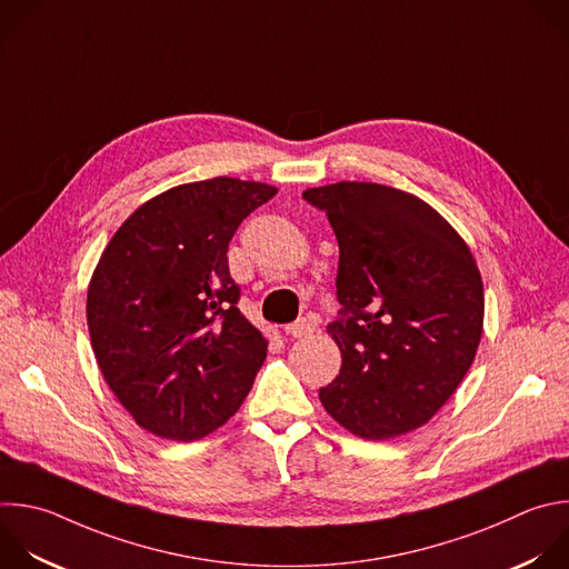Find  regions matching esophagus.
<instances>
[{"mask_svg":"<svg viewBox=\"0 0 569 569\" xmlns=\"http://www.w3.org/2000/svg\"><path fill=\"white\" fill-rule=\"evenodd\" d=\"M312 330H315V326H312L308 319H299V321L286 326V335H290V337H306V335H310Z\"/></svg>","mask_w":569,"mask_h":569,"instance_id":"1","label":"esophagus"}]
</instances>
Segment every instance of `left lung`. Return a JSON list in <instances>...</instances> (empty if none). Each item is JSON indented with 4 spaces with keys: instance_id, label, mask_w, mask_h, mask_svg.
Wrapping results in <instances>:
<instances>
[{
    "instance_id": "1",
    "label": "left lung",
    "mask_w": 569,
    "mask_h": 569,
    "mask_svg": "<svg viewBox=\"0 0 569 569\" xmlns=\"http://www.w3.org/2000/svg\"><path fill=\"white\" fill-rule=\"evenodd\" d=\"M303 199L326 212L339 243L343 308L326 332L341 368L319 400L357 438L411 433L473 363L485 321L476 259L440 212L402 189L341 180Z\"/></svg>"
}]
</instances>
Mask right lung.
I'll return each instance as SVG.
<instances>
[{
  "label": "right lung",
  "mask_w": 569,
  "mask_h": 569,
  "mask_svg": "<svg viewBox=\"0 0 569 569\" xmlns=\"http://www.w3.org/2000/svg\"><path fill=\"white\" fill-rule=\"evenodd\" d=\"M274 194L230 176L184 182L142 203L107 243L87 323L104 382L140 429L194 442L250 393L268 341L237 308L228 246Z\"/></svg>",
  "instance_id": "1"
}]
</instances>
